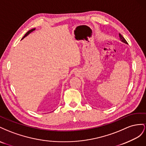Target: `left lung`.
Returning <instances> with one entry per match:
<instances>
[{
    "mask_svg": "<svg viewBox=\"0 0 146 146\" xmlns=\"http://www.w3.org/2000/svg\"><path fill=\"white\" fill-rule=\"evenodd\" d=\"M119 37H120V40H121V41H122V42L124 43L127 44V41L125 40V38H123V36L121 34H119Z\"/></svg>",
    "mask_w": 146,
    "mask_h": 146,
    "instance_id": "obj_1",
    "label": "left lung"
}]
</instances>
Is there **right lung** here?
Returning <instances> with one entry per match:
<instances>
[{"mask_svg":"<svg viewBox=\"0 0 146 146\" xmlns=\"http://www.w3.org/2000/svg\"><path fill=\"white\" fill-rule=\"evenodd\" d=\"M35 28H34V29H31V30L30 31H29L27 33H26V34H25V35L23 37V38L22 39H23V38H25V37H26V36H27L29 34H31V32H32L33 31H35Z\"/></svg>","mask_w":146,"mask_h":146,"instance_id":"1","label":"right lung"}]
</instances>
